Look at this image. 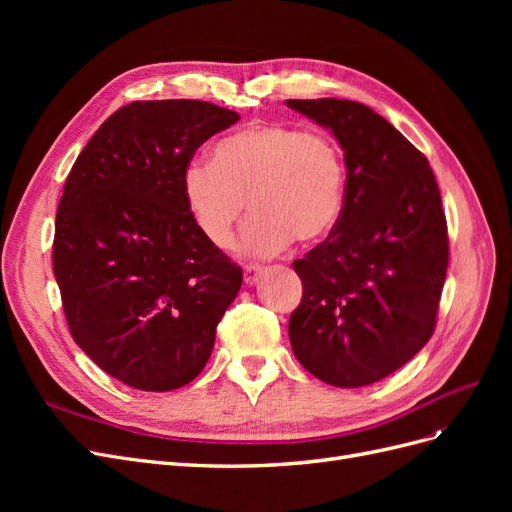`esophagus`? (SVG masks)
Returning a JSON list of instances; mask_svg holds the SVG:
<instances>
[{"mask_svg":"<svg viewBox=\"0 0 512 512\" xmlns=\"http://www.w3.org/2000/svg\"><path fill=\"white\" fill-rule=\"evenodd\" d=\"M262 275V267L260 265H245L243 267V280L247 286H254Z\"/></svg>","mask_w":512,"mask_h":512,"instance_id":"esophagus-1","label":"esophagus"}]
</instances>
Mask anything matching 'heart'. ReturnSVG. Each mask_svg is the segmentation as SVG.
<instances>
[{
  "mask_svg": "<svg viewBox=\"0 0 512 512\" xmlns=\"http://www.w3.org/2000/svg\"><path fill=\"white\" fill-rule=\"evenodd\" d=\"M183 198L215 247L230 245L250 205L241 252L275 256L292 239L316 243L337 226L346 203V158L327 132L258 121L222 138L211 162L185 166Z\"/></svg>",
  "mask_w": 512,
  "mask_h": 512,
  "instance_id": "heart-1",
  "label": "heart"
}]
</instances>
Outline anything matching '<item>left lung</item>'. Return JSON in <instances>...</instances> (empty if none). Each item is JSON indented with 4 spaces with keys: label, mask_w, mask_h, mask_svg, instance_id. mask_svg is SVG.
I'll use <instances>...</instances> for the list:
<instances>
[{
    "label": "left lung",
    "mask_w": 512,
    "mask_h": 512,
    "mask_svg": "<svg viewBox=\"0 0 512 512\" xmlns=\"http://www.w3.org/2000/svg\"><path fill=\"white\" fill-rule=\"evenodd\" d=\"M331 130L346 158V203L331 235L292 267L303 299L288 322L299 363L356 389L386 378L436 329L448 267L442 198L427 158L369 106L286 100Z\"/></svg>",
    "instance_id": "left-lung-1"
}]
</instances>
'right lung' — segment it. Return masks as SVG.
<instances>
[{
  "instance_id": "add662e5",
  "label": "right lung",
  "mask_w": 512,
  "mask_h": 512,
  "mask_svg": "<svg viewBox=\"0 0 512 512\" xmlns=\"http://www.w3.org/2000/svg\"><path fill=\"white\" fill-rule=\"evenodd\" d=\"M239 113L200 100L121 106L76 158L55 218L53 271L70 333L108 376L173 391L207 365L243 282L183 198V170Z\"/></svg>"
}]
</instances>
